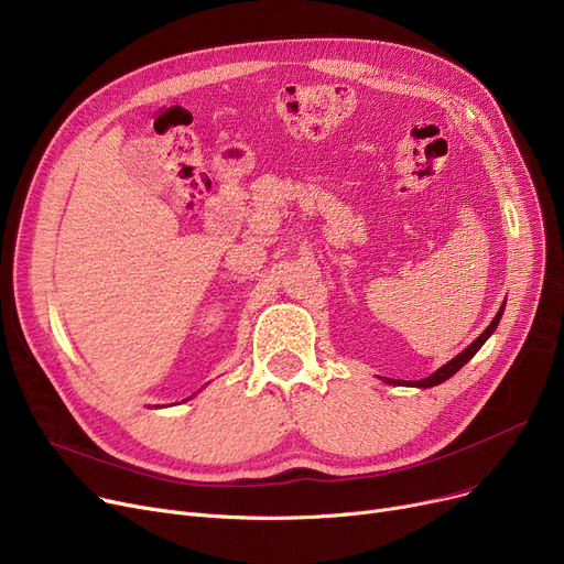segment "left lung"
I'll list each match as a JSON object with an SVG mask.
<instances>
[{"mask_svg": "<svg viewBox=\"0 0 564 564\" xmlns=\"http://www.w3.org/2000/svg\"><path fill=\"white\" fill-rule=\"evenodd\" d=\"M502 311H506V304H502L500 306V311L496 313V317L491 319V324H489V327L476 338V340H473L464 351H459L457 354V357L453 359V361H448L446 366H441L436 372H432L430 377H425V379H421V381H411V383H406V387H416V389H430V387H436V383H443V381H446V379H451L464 364H468L473 357H476V351L485 345V340L496 332V327H498V322H500V317H502ZM383 379H387V377H383ZM389 383H398V387H400V383H404V381H400V379H387Z\"/></svg>", "mask_w": 564, "mask_h": 564, "instance_id": "left-lung-1", "label": "left lung"}]
</instances>
